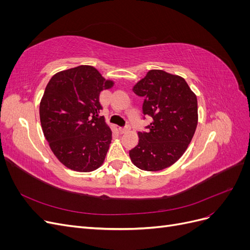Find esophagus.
Here are the masks:
<instances>
[{"label":"esophagus","instance_id":"34e87169","mask_svg":"<svg viewBox=\"0 0 250 250\" xmlns=\"http://www.w3.org/2000/svg\"><path fill=\"white\" fill-rule=\"evenodd\" d=\"M129 129H130V125L129 124H126L125 126H123V127H121V132L122 133H125V132H127V131H129Z\"/></svg>","mask_w":250,"mask_h":250}]
</instances>
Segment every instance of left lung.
I'll return each instance as SVG.
<instances>
[{"label":"left lung","mask_w":250,"mask_h":250,"mask_svg":"<svg viewBox=\"0 0 250 250\" xmlns=\"http://www.w3.org/2000/svg\"><path fill=\"white\" fill-rule=\"evenodd\" d=\"M144 98L143 113L152 118L129 151L132 163L145 171H160L185 153L197 126V98L184 78L151 70L133 86Z\"/></svg>","instance_id":"obj_1"}]
</instances>
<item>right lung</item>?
<instances>
[{
  "instance_id": "add662e5",
  "label": "right lung",
  "mask_w": 250,
  "mask_h": 250,
  "mask_svg": "<svg viewBox=\"0 0 250 250\" xmlns=\"http://www.w3.org/2000/svg\"><path fill=\"white\" fill-rule=\"evenodd\" d=\"M112 84L90 65L59 72L47 84L40 105L42 128L65 167L90 172L103 164L112 132L99 116V97Z\"/></svg>"
}]
</instances>
